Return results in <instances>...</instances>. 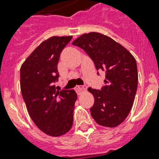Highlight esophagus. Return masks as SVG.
<instances>
[{"instance_id":"34e87169","label":"esophagus","mask_w":159,"mask_h":159,"mask_svg":"<svg viewBox=\"0 0 159 159\" xmlns=\"http://www.w3.org/2000/svg\"><path fill=\"white\" fill-rule=\"evenodd\" d=\"M86 89H87V87H77L76 88H75V90H76V92H77V94H81V92H84V91H86Z\"/></svg>"}]
</instances>
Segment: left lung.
<instances>
[{"label":"left lung","instance_id":"8db88e82","mask_svg":"<svg viewBox=\"0 0 159 159\" xmlns=\"http://www.w3.org/2000/svg\"><path fill=\"white\" fill-rule=\"evenodd\" d=\"M72 44L87 53L97 71L106 73L105 84L101 89L88 88L95 99L90 109L92 118L100 125H119L130 112L137 92L135 58L120 43L100 33L82 34Z\"/></svg>","mask_w":159,"mask_h":159}]
</instances>
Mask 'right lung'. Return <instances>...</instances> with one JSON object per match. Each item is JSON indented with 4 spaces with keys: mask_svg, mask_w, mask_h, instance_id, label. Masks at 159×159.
<instances>
[{
    "mask_svg": "<svg viewBox=\"0 0 159 159\" xmlns=\"http://www.w3.org/2000/svg\"><path fill=\"white\" fill-rule=\"evenodd\" d=\"M72 36L52 37L34 49L20 68V89L29 115L40 130L53 137L71 129L77 100L74 90L55 88L60 53Z\"/></svg>",
    "mask_w": 159,
    "mask_h": 159,
    "instance_id": "add662e5",
    "label": "right lung"
}]
</instances>
